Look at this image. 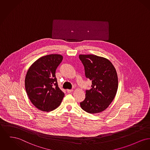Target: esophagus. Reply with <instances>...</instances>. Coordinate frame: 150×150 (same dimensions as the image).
<instances>
[{"label":"esophagus","instance_id":"obj_1","mask_svg":"<svg viewBox=\"0 0 150 150\" xmlns=\"http://www.w3.org/2000/svg\"><path fill=\"white\" fill-rule=\"evenodd\" d=\"M73 91V89H67V93H71V92Z\"/></svg>","mask_w":150,"mask_h":150}]
</instances>
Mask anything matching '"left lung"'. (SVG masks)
I'll return each instance as SVG.
<instances>
[{
  "mask_svg": "<svg viewBox=\"0 0 150 150\" xmlns=\"http://www.w3.org/2000/svg\"><path fill=\"white\" fill-rule=\"evenodd\" d=\"M87 78L92 80L91 89L86 91V98L80 103L89 113L101 112L111 104L118 89V76L113 64L105 58L95 55L79 56Z\"/></svg>",
  "mask_w": 150,
  "mask_h": 150,
  "instance_id": "8db88e82",
  "label": "left lung"
}]
</instances>
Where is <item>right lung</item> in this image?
Wrapping results in <instances>:
<instances>
[{"label":"right lung","instance_id":"right-lung-1","mask_svg":"<svg viewBox=\"0 0 150 150\" xmlns=\"http://www.w3.org/2000/svg\"><path fill=\"white\" fill-rule=\"evenodd\" d=\"M59 54L42 57L27 71L25 87L32 103L38 109L50 112L61 104L64 93L58 87L55 71L62 62Z\"/></svg>","mask_w":150,"mask_h":150}]
</instances>
